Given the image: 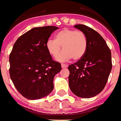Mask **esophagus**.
<instances>
[{"label": "esophagus", "mask_w": 121, "mask_h": 121, "mask_svg": "<svg viewBox=\"0 0 121 121\" xmlns=\"http://www.w3.org/2000/svg\"><path fill=\"white\" fill-rule=\"evenodd\" d=\"M61 66L62 68H68V65H67V64H62Z\"/></svg>", "instance_id": "34e87169"}]
</instances>
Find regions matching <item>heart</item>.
I'll use <instances>...</instances> for the list:
<instances>
[{
	"mask_svg": "<svg viewBox=\"0 0 121 121\" xmlns=\"http://www.w3.org/2000/svg\"><path fill=\"white\" fill-rule=\"evenodd\" d=\"M64 51L57 57L59 62H66L82 59L85 55L88 46L86 35L81 31L64 29L57 33L55 39L50 38L46 42V48L53 57H57L61 51Z\"/></svg>",
	"mask_w": 121,
	"mask_h": 121,
	"instance_id": "obj_1",
	"label": "heart"
}]
</instances>
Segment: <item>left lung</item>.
<instances>
[{"label":"left lung","mask_w":121,"mask_h":121,"mask_svg":"<svg viewBox=\"0 0 121 121\" xmlns=\"http://www.w3.org/2000/svg\"><path fill=\"white\" fill-rule=\"evenodd\" d=\"M75 28L86 35L88 46L84 57L68 66L69 88L79 97L91 98L105 87L112 68L110 48L101 35L83 24Z\"/></svg>","instance_id":"obj_1"}]
</instances>
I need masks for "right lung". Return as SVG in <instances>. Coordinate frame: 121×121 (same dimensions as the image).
<instances>
[{"label": "right lung", "mask_w": 121, "mask_h": 121, "mask_svg": "<svg viewBox=\"0 0 121 121\" xmlns=\"http://www.w3.org/2000/svg\"><path fill=\"white\" fill-rule=\"evenodd\" d=\"M59 28L49 26L33 28L17 40L9 55V75L22 95L36 100L53 90L55 75L61 70L46 48L50 35Z\"/></svg>", "instance_id": "right-lung-1"}]
</instances>
